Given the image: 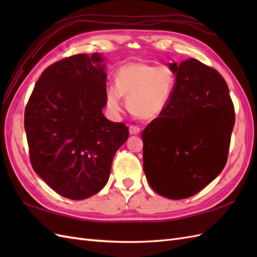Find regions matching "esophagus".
<instances>
[{
    "instance_id": "1",
    "label": "esophagus",
    "mask_w": 257,
    "mask_h": 257,
    "mask_svg": "<svg viewBox=\"0 0 257 257\" xmlns=\"http://www.w3.org/2000/svg\"><path fill=\"white\" fill-rule=\"evenodd\" d=\"M129 133H130V135H137V134L140 133V128L138 127V125L132 124L129 127Z\"/></svg>"
}]
</instances>
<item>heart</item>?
Segmentation results:
<instances>
[{
    "label": "heart",
    "instance_id": "heart-1",
    "mask_svg": "<svg viewBox=\"0 0 257 257\" xmlns=\"http://www.w3.org/2000/svg\"><path fill=\"white\" fill-rule=\"evenodd\" d=\"M177 85L174 70L161 65L130 63L114 73V85L107 86L105 105L112 116H118L127 97V106L143 119L156 118L165 110Z\"/></svg>",
    "mask_w": 257,
    "mask_h": 257
}]
</instances>
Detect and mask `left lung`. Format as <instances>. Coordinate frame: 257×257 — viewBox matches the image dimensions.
<instances>
[{
    "mask_svg": "<svg viewBox=\"0 0 257 257\" xmlns=\"http://www.w3.org/2000/svg\"><path fill=\"white\" fill-rule=\"evenodd\" d=\"M177 85L168 106L143 132L144 170L168 199L196 194L225 167L235 112L226 81L195 58L169 64Z\"/></svg>",
    "mask_w": 257,
    "mask_h": 257,
    "instance_id": "1",
    "label": "left lung"
}]
</instances>
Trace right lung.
<instances>
[{
	"instance_id": "1",
	"label": "right lung",
	"mask_w": 257,
	"mask_h": 257,
	"mask_svg": "<svg viewBox=\"0 0 257 257\" xmlns=\"http://www.w3.org/2000/svg\"><path fill=\"white\" fill-rule=\"evenodd\" d=\"M105 58L78 54L42 73L27 102L24 127L34 171L59 195L84 200L105 187L128 127L102 113Z\"/></svg>"
}]
</instances>
